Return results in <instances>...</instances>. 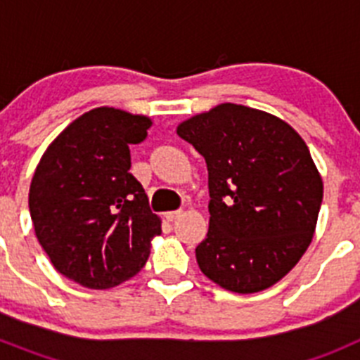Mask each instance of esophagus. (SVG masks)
Returning <instances> with one entry per match:
<instances>
[{
    "label": "esophagus",
    "mask_w": 360,
    "mask_h": 360,
    "mask_svg": "<svg viewBox=\"0 0 360 360\" xmlns=\"http://www.w3.org/2000/svg\"><path fill=\"white\" fill-rule=\"evenodd\" d=\"M182 216V211H171V212H165V218H167V221H174V219H178Z\"/></svg>",
    "instance_id": "34e87169"
}]
</instances>
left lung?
<instances>
[{
    "instance_id": "left-lung-1",
    "label": "left lung",
    "mask_w": 360,
    "mask_h": 360,
    "mask_svg": "<svg viewBox=\"0 0 360 360\" xmlns=\"http://www.w3.org/2000/svg\"><path fill=\"white\" fill-rule=\"evenodd\" d=\"M176 133L209 171V232L200 270L225 290H265L310 245L323 180L307 144L287 122L241 104L191 117Z\"/></svg>"
}]
</instances>
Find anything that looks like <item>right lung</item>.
Segmentation results:
<instances>
[{
  "mask_svg": "<svg viewBox=\"0 0 360 360\" xmlns=\"http://www.w3.org/2000/svg\"><path fill=\"white\" fill-rule=\"evenodd\" d=\"M151 120L95 108L49 146L30 184L28 207L50 262L82 287L104 290L141 272L162 232L142 184L129 173V146Z\"/></svg>",
  "mask_w": 360,
  "mask_h": 360,
  "instance_id": "right-lung-1",
  "label": "right lung"
}]
</instances>
